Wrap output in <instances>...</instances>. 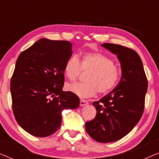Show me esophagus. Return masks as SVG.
I'll return each instance as SVG.
<instances>
[{
	"instance_id": "obj_1",
	"label": "esophagus",
	"mask_w": 159,
	"mask_h": 159,
	"mask_svg": "<svg viewBox=\"0 0 159 159\" xmlns=\"http://www.w3.org/2000/svg\"><path fill=\"white\" fill-rule=\"evenodd\" d=\"M88 104V102L87 101H84L83 99H81L80 100V106H86Z\"/></svg>"
}]
</instances>
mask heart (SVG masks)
<instances>
[{
	"label": "heart",
	"instance_id": "1",
	"mask_svg": "<svg viewBox=\"0 0 159 159\" xmlns=\"http://www.w3.org/2000/svg\"><path fill=\"white\" fill-rule=\"evenodd\" d=\"M88 71L84 83L69 84L66 90L81 98L94 96L98 92L105 94L114 89L120 80L121 70L112 58L100 52H87L80 56V61L75 56L65 62L64 74L70 81L79 77L81 71Z\"/></svg>",
	"mask_w": 159,
	"mask_h": 159
}]
</instances>
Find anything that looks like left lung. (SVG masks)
<instances>
[{"mask_svg":"<svg viewBox=\"0 0 159 159\" xmlns=\"http://www.w3.org/2000/svg\"><path fill=\"white\" fill-rule=\"evenodd\" d=\"M117 55L121 64V78L114 90L93 105L97 110L85 129L99 143H111L127 135L140 121L145 107L148 80L140 56L123 45H101Z\"/></svg>","mask_w":159,"mask_h":159,"instance_id":"left-lung-1","label":"left lung"}]
</instances>
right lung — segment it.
Listing matches in <instances>:
<instances>
[{
	"label": "right lung",
	"instance_id": "right-lung-1",
	"mask_svg": "<svg viewBox=\"0 0 159 159\" xmlns=\"http://www.w3.org/2000/svg\"><path fill=\"white\" fill-rule=\"evenodd\" d=\"M66 40L42 38L20 53L11 80L14 117L32 135L44 138L61 124L64 109H75L80 99L63 91L65 62L72 55Z\"/></svg>",
	"mask_w": 159,
	"mask_h": 159
}]
</instances>
